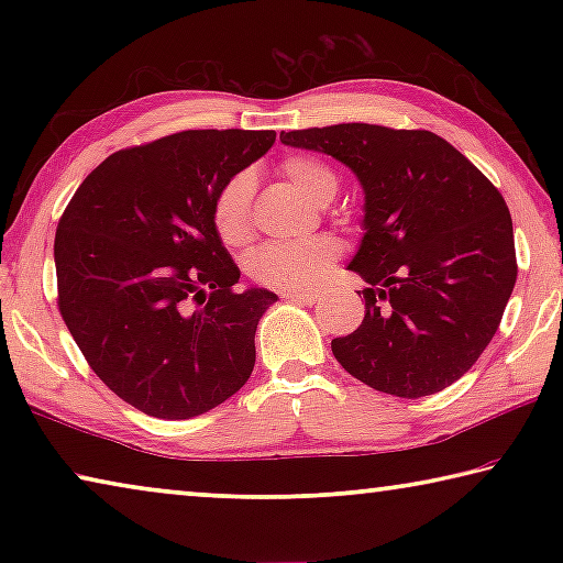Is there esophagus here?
<instances>
[{"instance_id": "34e87169", "label": "esophagus", "mask_w": 563, "mask_h": 563, "mask_svg": "<svg viewBox=\"0 0 563 563\" xmlns=\"http://www.w3.org/2000/svg\"><path fill=\"white\" fill-rule=\"evenodd\" d=\"M283 298L292 302H302V305H316L320 300V295L310 290H285Z\"/></svg>"}]
</instances>
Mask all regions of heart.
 I'll return each mask as SVG.
<instances>
[{
    "label": "heart",
    "instance_id": "1",
    "mask_svg": "<svg viewBox=\"0 0 563 563\" xmlns=\"http://www.w3.org/2000/svg\"><path fill=\"white\" fill-rule=\"evenodd\" d=\"M283 174L300 188L312 203L325 206L338 194V176L312 156H288L280 164ZM253 176L241 170L228 178L213 198V228L225 245H238L251 235ZM340 245L328 235L305 243H265L247 255V273L265 288L302 290L316 285L330 271Z\"/></svg>",
    "mask_w": 563,
    "mask_h": 563
}]
</instances>
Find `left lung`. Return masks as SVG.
<instances>
[{
	"label": "left lung",
	"mask_w": 563,
	"mask_h": 563,
	"mask_svg": "<svg viewBox=\"0 0 563 563\" xmlns=\"http://www.w3.org/2000/svg\"><path fill=\"white\" fill-rule=\"evenodd\" d=\"M345 164L365 190V320L332 340L360 383L417 399L456 383L497 332L517 283L509 208L492 180L432 131L335 123L280 133Z\"/></svg>",
	"instance_id": "obj_1"
}]
</instances>
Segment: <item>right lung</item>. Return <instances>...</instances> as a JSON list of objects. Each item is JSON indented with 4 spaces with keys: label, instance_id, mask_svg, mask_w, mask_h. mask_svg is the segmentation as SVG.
<instances>
[{
    "label": "right lung",
    "instance_id": "right-lung-1",
    "mask_svg": "<svg viewBox=\"0 0 563 563\" xmlns=\"http://www.w3.org/2000/svg\"><path fill=\"white\" fill-rule=\"evenodd\" d=\"M273 144L275 131L170 133L101 161L66 206L62 318L101 383L144 415H203L253 373L255 328L278 295L233 290L241 271L211 208Z\"/></svg>",
    "mask_w": 563,
    "mask_h": 563
}]
</instances>
